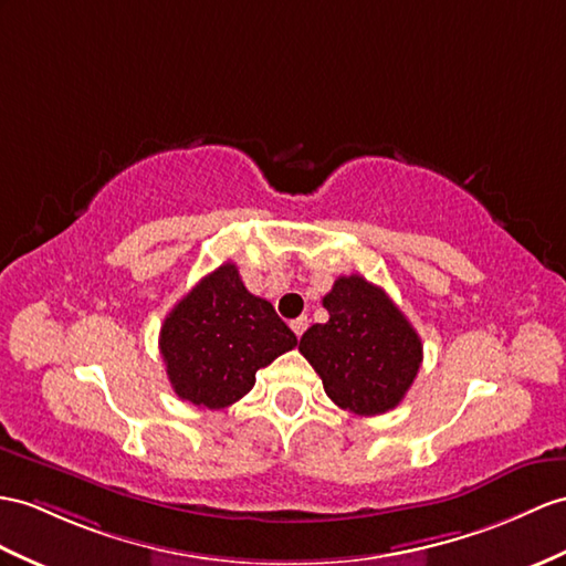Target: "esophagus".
I'll return each mask as SVG.
<instances>
[{
    "label": "esophagus",
    "instance_id": "esophagus-1",
    "mask_svg": "<svg viewBox=\"0 0 566 566\" xmlns=\"http://www.w3.org/2000/svg\"><path fill=\"white\" fill-rule=\"evenodd\" d=\"M307 326H310V319H307V316H297V319H293V322H291V328L295 331V336H297V338H300L302 334H305Z\"/></svg>",
    "mask_w": 566,
    "mask_h": 566
}]
</instances>
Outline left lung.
I'll list each match as a JSON object with an SVG mask.
<instances>
[{"label": "left lung", "instance_id": "1", "mask_svg": "<svg viewBox=\"0 0 566 566\" xmlns=\"http://www.w3.org/2000/svg\"><path fill=\"white\" fill-rule=\"evenodd\" d=\"M326 324L310 326L300 353L326 396L355 416H381L403 401L422 365V340L406 314L363 275H340L324 295Z\"/></svg>", "mask_w": 566, "mask_h": 566}]
</instances>
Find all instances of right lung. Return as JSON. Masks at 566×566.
Instances as JSON below:
<instances>
[{"label":"right lung","mask_w":566,"mask_h":566,"mask_svg":"<svg viewBox=\"0 0 566 566\" xmlns=\"http://www.w3.org/2000/svg\"><path fill=\"white\" fill-rule=\"evenodd\" d=\"M158 346L175 394L191 406L220 410L250 394L256 369L293 350L297 338L269 300L247 291L228 261L165 316Z\"/></svg>","instance_id":"right-lung-1"}]
</instances>
